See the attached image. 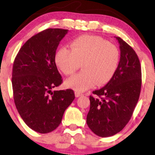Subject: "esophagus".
Here are the masks:
<instances>
[{
    "label": "esophagus",
    "mask_w": 155,
    "mask_h": 155,
    "mask_svg": "<svg viewBox=\"0 0 155 155\" xmlns=\"http://www.w3.org/2000/svg\"><path fill=\"white\" fill-rule=\"evenodd\" d=\"M81 95H83L82 93H79V92H77V91H76V92H75V96L77 97H78L81 96Z\"/></svg>",
    "instance_id": "34e87169"
}]
</instances>
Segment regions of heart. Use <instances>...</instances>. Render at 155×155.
Listing matches in <instances>:
<instances>
[{
    "label": "heart",
    "mask_w": 155,
    "mask_h": 155,
    "mask_svg": "<svg viewBox=\"0 0 155 155\" xmlns=\"http://www.w3.org/2000/svg\"><path fill=\"white\" fill-rule=\"evenodd\" d=\"M70 48H60L55 56L57 66L65 75H72L81 64V72L65 81L67 88L84 92L95 84H106L114 77L119 62L114 45L99 36L84 35L74 39Z\"/></svg>",
    "instance_id": "obj_1"
}]
</instances>
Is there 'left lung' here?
I'll list each match as a JSON object with an SVG mask.
<instances>
[{
	"label": "left lung",
	"instance_id": "obj_1",
	"mask_svg": "<svg viewBox=\"0 0 155 155\" xmlns=\"http://www.w3.org/2000/svg\"><path fill=\"white\" fill-rule=\"evenodd\" d=\"M120 60L114 77L103 88L90 95V110L86 123L100 137L114 136L131 118L138 101L142 84L140 60L136 52L120 37Z\"/></svg>",
	"mask_w": 155,
	"mask_h": 155
}]
</instances>
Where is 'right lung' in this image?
<instances>
[{"instance_id":"1","label":"right lung","mask_w":155,"mask_h":155,"mask_svg":"<svg viewBox=\"0 0 155 155\" xmlns=\"http://www.w3.org/2000/svg\"><path fill=\"white\" fill-rule=\"evenodd\" d=\"M67 32L47 29L34 35L22 45L13 63L15 106L25 124L40 134L58 128L65 110L75 98L71 89L52 91L62 83L55 56Z\"/></svg>"}]
</instances>
